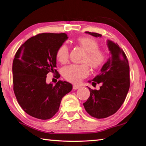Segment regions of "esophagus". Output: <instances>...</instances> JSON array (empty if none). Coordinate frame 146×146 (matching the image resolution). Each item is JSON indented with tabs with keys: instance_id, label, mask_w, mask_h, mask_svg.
Segmentation results:
<instances>
[{
	"instance_id": "obj_1",
	"label": "esophagus",
	"mask_w": 146,
	"mask_h": 146,
	"mask_svg": "<svg viewBox=\"0 0 146 146\" xmlns=\"http://www.w3.org/2000/svg\"><path fill=\"white\" fill-rule=\"evenodd\" d=\"M80 88V86H76V85H74V86H73V90H78V89H79Z\"/></svg>"
}]
</instances>
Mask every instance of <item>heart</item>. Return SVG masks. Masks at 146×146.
Instances as JSON below:
<instances>
[{
	"instance_id": "obj_1",
	"label": "heart",
	"mask_w": 146,
	"mask_h": 146,
	"mask_svg": "<svg viewBox=\"0 0 146 146\" xmlns=\"http://www.w3.org/2000/svg\"><path fill=\"white\" fill-rule=\"evenodd\" d=\"M77 43L86 51L83 62L88 63L92 69H98L104 64L107 56L104 51L99 49L98 41L91 36H82L77 39ZM56 58L60 62L65 64L69 59V48L63 44L56 52ZM87 64H71L62 70L64 78L70 82L78 84L89 75L90 70Z\"/></svg>"
}]
</instances>
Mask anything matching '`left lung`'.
I'll list each match as a JSON object with an SVG mask.
<instances>
[{
    "instance_id": "1",
    "label": "left lung",
    "mask_w": 146,
    "mask_h": 146,
    "mask_svg": "<svg viewBox=\"0 0 146 146\" xmlns=\"http://www.w3.org/2000/svg\"><path fill=\"white\" fill-rule=\"evenodd\" d=\"M95 37L102 35L86 31ZM111 56L104 64L100 73L92 80L93 86L101 84L99 90L88 88L90 96L83 104L91 117L100 119L110 117L117 111L124 102L130 86L129 66L125 53L117 44L108 41Z\"/></svg>"
}]
</instances>
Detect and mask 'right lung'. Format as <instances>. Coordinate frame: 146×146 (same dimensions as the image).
I'll return each mask as SVG.
<instances>
[{"instance_id": "1", "label": "right lung", "mask_w": 146, "mask_h": 146, "mask_svg": "<svg viewBox=\"0 0 146 146\" xmlns=\"http://www.w3.org/2000/svg\"><path fill=\"white\" fill-rule=\"evenodd\" d=\"M66 33H40L27 40L17 50L13 62V91L27 114L41 120L52 118L61 100L73 86L59 80L47 84V74L56 73V52L68 39Z\"/></svg>"}]
</instances>
